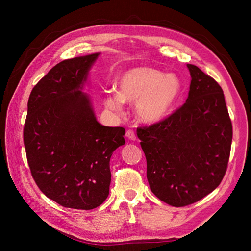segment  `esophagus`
Instances as JSON below:
<instances>
[{"mask_svg": "<svg viewBox=\"0 0 251 251\" xmlns=\"http://www.w3.org/2000/svg\"><path fill=\"white\" fill-rule=\"evenodd\" d=\"M126 138H127L128 140H131V141H135V140H136V135H135V133H134L132 130L126 131Z\"/></svg>", "mask_w": 251, "mask_h": 251, "instance_id": "esophagus-1", "label": "esophagus"}]
</instances>
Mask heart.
I'll list each match as a JSON object with an SVG mask.
<instances>
[{"mask_svg": "<svg viewBox=\"0 0 251 251\" xmlns=\"http://www.w3.org/2000/svg\"><path fill=\"white\" fill-rule=\"evenodd\" d=\"M117 83L118 91L105 93L104 107L119 114L125 102L135 103L136 117L146 125H156L168 118L182 91V81L177 74H164L148 67L126 71Z\"/></svg>", "mask_w": 251, "mask_h": 251, "instance_id": "heart-1", "label": "heart"}]
</instances>
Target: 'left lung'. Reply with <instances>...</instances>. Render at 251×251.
I'll return each mask as SVG.
<instances>
[{"instance_id": "8db88e82", "label": "left lung", "mask_w": 251, "mask_h": 251, "mask_svg": "<svg viewBox=\"0 0 251 251\" xmlns=\"http://www.w3.org/2000/svg\"><path fill=\"white\" fill-rule=\"evenodd\" d=\"M186 66L192 80L185 103L161 123L137 130L151 191L175 207L199 201L219 186L232 140L222 88L197 66Z\"/></svg>"}]
</instances>
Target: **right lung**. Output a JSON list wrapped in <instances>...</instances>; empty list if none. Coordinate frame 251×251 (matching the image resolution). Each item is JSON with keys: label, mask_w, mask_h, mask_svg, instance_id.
Segmentation results:
<instances>
[{"label": "right lung", "mask_w": 251, "mask_h": 251, "mask_svg": "<svg viewBox=\"0 0 251 251\" xmlns=\"http://www.w3.org/2000/svg\"><path fill=\"white\" fill-rule=\"evenodd\" d=\"M100 52L66 59L36 83L28 100L24 144L36 185L49 199L93 209L109 196L110 159L126 130L97 121L83 92Z\"/></svg>", "instance_id": "add662e5"}]
</instances>
